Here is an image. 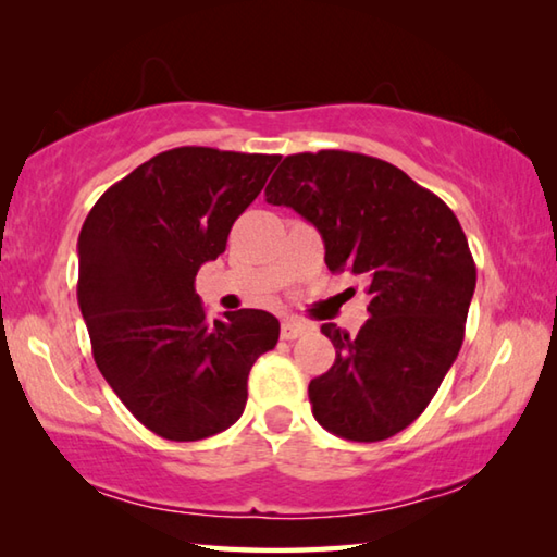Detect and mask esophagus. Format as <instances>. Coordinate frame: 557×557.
Wrapping results in <instances>:
<instances>
[{
    "instance_id": "esophagus-1",
    "label": "esophagus",
    "mask_w": 557,
    "mask_h": 557,
    "mask_svg": "<svg viewBox=\"0 0 557 557\" xmlns=\"http://www.w3.org/2000/svg\"><path fill=\"white\" fill-rule=\"evenodd\" d=\"M307 332H309V324L297 322V319H285V322H282V329H280L282 338H287V342H292V338L305 336Z\"/></svg>"
}]
</instances>
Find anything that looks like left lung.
<instances>
[{
    "mask_svg": "<svg viewBox=\"0 0 557 557\" xmlns=\"http://www.w3.org/2000/svg\"><path fill=\"white\" fill-rule=\"evenodd\" d=\"M265 201L314 225L329 270L369 280L371 319L356 336L322 324L336 361L309 383L317 422L351 442L398 435L465 342L476 268L457 215L398 166L338 149L282 159Z\"/></svg>",
    "mask_w": 557,
    "mask_h": 557,
    "instance_id": "obj_1",
    "label": "left lung"
}]
</instances>
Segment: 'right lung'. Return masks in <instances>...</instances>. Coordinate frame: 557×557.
I'll return each instance as SVG.
<instances>
[{
    "label": "right lung",
    "instance_id": "add662e5",
    "mask_svg": "<svg viewBox=\"0 0 557 557\" xmlns=\"http://www.w3.org/2000/svg\"><path fill=\"white\" fill-rule=\"evenodd\" d=\"M277 154L176 147L139 164L92 206L78 238V305L92 358L154 435L196 442L245 410L252 363L280 338L262 309L206 319L194 280L225 250Z\"/></svg>",
    "mask_w": 557,
    "mask_h": 557
}]
</instances>
